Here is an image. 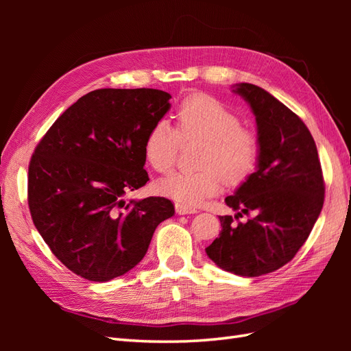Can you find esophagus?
I'll return each instance as SVG.
<instances>
[{
  "label": "esophagus",
  "mask_w": 351,
  "mask_h": 351,
  "mask_svg": "<svg viewBox=\"0 0 351 351\" xmlns=\"http://www.w3.org/2000/svg\"><path fill=\"white\" fill-rule=\"evenodd\" d=\"M176 212L178 215H187V214H196L197 209L196 208H192V206H187L184 204H176Z\"/></svg>",
  "instance_id": "1"
}]
</instances>
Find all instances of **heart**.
Returning <instances> with one entry per match:
<instances>
[{
  "mask_svg": "<svg viewBox=\"0 0 351 351\" xmlns=\"http://www.w3.org/2000/svg\"><path fill=\"white\" fill-rule=\"evenodd\" d=\"M176 117L178 133L165 120L156 121L147 132L143 145L147 164L158 173H168L176 162L180 137L205 146L200 171L173 173L159 180L158 190L164 196L195 206L219 192L222 178L237 186L252 176L259 159L258 139L224 104L208 95H192L182 102Z\"/></svg>",
  "mask_w": 351,
  "mask_h": 351,
  "instance_id": "obj_1",
  "label": "heart"
}]
</instances>
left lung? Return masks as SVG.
Wrapping results in <instances>:
<instances>
[{"label": "left lung", "mask_w": 351, "mask_h": 351, "mask_svg": "<svg viewBox=\"0 0 351 351\" xmlns=\"http://www.w3.org/2000/svg\"><path fill=\"white\" fill-rule=\"evenodd\" d=\"M232 92L256 120V171L226 204L247 222L219 217L221 232L205 249L217 267L240 277H259L289 263L309 237L324 206L325 184L317 149L306 124L269 92L237 83Z\"/></svg>", "instance_id": "1"}]
</instances>
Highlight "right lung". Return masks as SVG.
I'll list each match as a JSON object with an SVG mask.
<instances>
[{
	"instance_id": "right-lung-1",
	"label": "right lung",
	"mask_w": 351,
	"mask_h": 351,
	"mask_svg": "<svg viewBox=\"0 0 351 351\" xmlns=\"http://www.w3.org/2000/svg\"><path fill=\"white\" fill-rule=\"evenodd\" d=\"M158 89H98L51 125L29 164L27 200L34 224L62 265L105 282L139 263L155 228L174 215L165 197L125 204L143 187V145L171 108Z\"/></svg>"
}]
</instances>
